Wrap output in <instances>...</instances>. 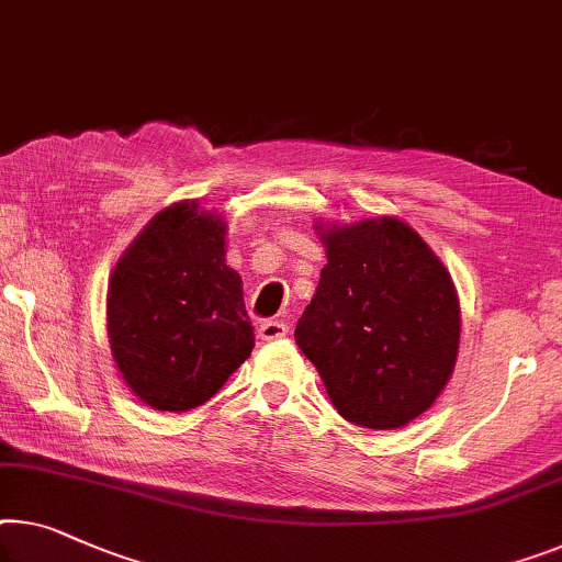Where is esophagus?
I'll use <instances>...</instances> for the list:
<instances>
[{"mask_svg":"<svg viewBox=\"0 0 562 562\" xmlns=\"http://www.w3.org/2000/svg\"><path fill=\"white\" fill-rule=\"evenodd\" d=\"M288 333H290L288 323H282V321H265L262 325H259V338L262 340H278V338H284Z\"/></svg>","mask_w":562,"mask_h":562,"instance_id":"34e87169","label":"esophagus"}]
</instances>
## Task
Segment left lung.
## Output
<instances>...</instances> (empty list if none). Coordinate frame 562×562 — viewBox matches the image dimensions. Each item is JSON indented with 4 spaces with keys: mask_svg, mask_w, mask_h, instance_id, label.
<instances>
[{
    "mask_svg": "<svg viewBox=\"0 0 562 562\" xmlns=\"http://www.w3.org/2000/svg\"><path fill=\"white\" fill-rule=\"evenodd\" d=\"M321 282L295 340L346 422L401 429L454 373L459 297L447 267L396 216L335 227Z\"/></svg>",
    "mask_w": 562,
    "mask_h": 562,
    "instance_id": "obj_1",
    "label": "left lung"
}]
</instances>
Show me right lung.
Here are the masks:
<instances>
[{
  "label": "right lung",
  "instance_id": "add662e5",
  "mask_svg": "<svg viewBox=\"0 0 562 562\" xmlns=\"http://www.w3.org/2000/svg\"><path fill=\"white\" fill-rule=\"evenodd\" d=\"M222 214L179 201L131 241L108 282V340L123 381L158 412L214 396L255 348Z\"/></svg>",
  "mask_w": 562,
  "mask_h": 562
}]
</instances>
